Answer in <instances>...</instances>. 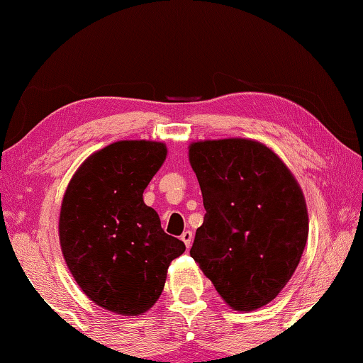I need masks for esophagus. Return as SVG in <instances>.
I'll list each match as a JSON object with an SVG mask.
<instances>
[{
	"instance_id": "obj_1",
	"label": "esophagus",
	"mask_w": 363,
	"mask_h": 363,
	"mask_svg": "<svg viewBox=\"0 0 363 363\" xmlns=\"http://www.w3.org/2000/svg\"><path fill=\"white\" fill-rule=\"evenodd\" d=\"M181 240L184 241V245H186L187 247H191V245H192V240H194L192 231H191V230H186V231H184V233L181 235Z\"/></svg>"
}]
</instances>
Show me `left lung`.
<instances>
[{
    "mask_svg": "<svg viewBox=\"0 0 363 363\" xmlns=\"http://www.w3.org/2000/svg\"><path fill=\"white\" fill-rule=\"evenodd\" d=\"M189 161L207 212L191 257L233 310L267 305L306 246L308 212L298 182L272 150L254 140L196 142Z\"/></svg>",
    "mask_w": 363,
    "mask_h": 363,
    "instance_id": "left-lung-1",
    "label": "left lung"
}]
</instances>
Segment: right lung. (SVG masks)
I'll list each match as a JSON object with an SVG mask.
<instances>
[{"mask_svg": "<svg viewBox=\"0 0 363 363\" xmlns=\"http://www.w3.org/2000/svg\"><path fill=\"white\" fill-rule=\"evenodd\" d=\"M164 160V143L116 142L79 166L63 196L58 233L65 262L81 290L117 315L148 311L171 261L186 251L143 202Z\"/></svg>", "mask_w": 363, "mask_h": 363, "instance_id": "add662e5", "label": "right lung"}]
</instances>
